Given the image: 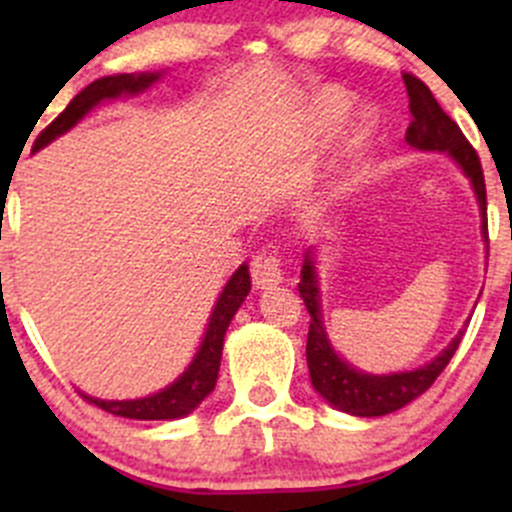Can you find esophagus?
I'll use <instances>...</instances> for the list:
<instances>
[{
    "label": "esophagus",
    "instance_id": "34e87169",
    "mask_svg": "<svg viewBox=\"0 0 512 512\" xmlns=\"http://www.w3.org/2000/svg\"><path fill=\"white\" fill-rule=\"evenodd\" d=\"M250 275H252V285H255L257 289L280 285L282 267H280V260H277L275 252H260V255L252 257Z\"/></svg>",
    "mask_w": 512,
    "mask_h": 512
}]
</instances>
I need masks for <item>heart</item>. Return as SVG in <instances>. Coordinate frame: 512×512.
<instances>
[{"instance_id": "obj_1", "label": "heart", "mask_w": 512, "mask_h": 512, "mask_svg": "<svg viewBox=\"0 0 512 512\" xmlns=\"http://www.w3.org/2000/svg\"><path fill=\"white\" fill-rule=\"evenodd\" d=\"M349 106H352V101H349V96L344 94V91H337V89L319 91V94L312 98V103L307 106V126L312 128L314 136H324V133L332 131V128L347 116ZM369 136H371L369 116H366V113H359V116L354 118L352 128H349L347 158H354L356 153L369 143ZM334 190H337V185H334Z\"/></svg>"}]
</instances>
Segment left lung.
I'll return each mask as SVG.
<instances>
[{
  "mask_svg": "<svg viewBox=\"0 0 512 512\" xmlns=\"http://www.w3.org/2000/svg\"><path fill=\"white\" fill-rule=\"evenodd\" d=\"M406 91H409L411 123L406 131V143L414 151L426 153H446L453 163L461 168V173L471 180V188L476 193L480 208V230L483 240L488 242V220H485V180L483 168H480L478 153L473 151L471 143L446 116L438 101L433 98L431 89L416 76L404 74ZM299 294H302L307 312L312 317L307 334V366L309 379L317 394L334 409L352 416H386L391 411L404 409L406 404L418 399L426 389H431L433 381L438 379L451 356L456 354L458 344L466 329L451 339L441 354L433 356L428 364L416 366L411 371H394V374H369V371L356 369L347 359L334 352L332 342L324 329L322 314V294H319V275H317V257L314 247H309L302 262V280H299Z\"/></svg>",
  "mask_w": 512,
  "mask_h": 512,
  "instance_id": "8db88e82",
  "label": "left lung"
}]
</instances>
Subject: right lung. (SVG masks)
Masks as SVG:
<instances>
[{"mask_svg":"<svg viewBox=\"0 0 512 512\" xmlns=\"http://www.w3.org/2000/svg\"><path fill=\"white\" fill-rule=\"evenodd\" d=\"M160 76H163L160 71H153V74H146V71H143V74H116L96 79L94 84H89L84 91H79V94L71 98V103L59 113V118L39 133V138H36L34 143V153L41 151L44 146H49V143L56 141L59 136H64L66 131H71L81 118H86L94 111L98 103L143 94V91L151 89L153 84H158ZM247 294H250V272H247V265L242 262V265L232 272V277L227 280L223 292H220L218 302H215L208 329H205L203 342H200L193 361H190L188 369H185L173 384L165 386V389L156 391V394L143 396V399L128 401L96 399V396L84 394V391H81V396H84L89 404L108 411V414L136 418V421H173V418L193 414V411L208 399L210 391L215 389L220 359H223L225 332L227 327H230L232 317L237 314V309H240V304L245 302Z\"/></svg>","mask_w":512,"mask_h":512,"instance_id":"obj_1","label":"right lung"}]
</instances>
